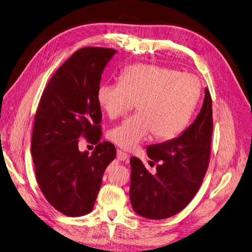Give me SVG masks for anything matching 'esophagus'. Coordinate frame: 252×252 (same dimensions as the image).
<instances>
[{"mask_svg":"<svg viewBox=\"0 0 252 252\" xmlns=\"http://www.w3.org/2000/svg\"><path fill=\"white\" fill-rule=\"evenodd\" d=\"M128 158V155L126 153H125V152H123L121 150H117V159L119 160V161H125V160H126Z\"/></svg>","mask_w":252,"mask_h":252,"instance_id":"obj_1","label":"esophagus"}]
</instances>
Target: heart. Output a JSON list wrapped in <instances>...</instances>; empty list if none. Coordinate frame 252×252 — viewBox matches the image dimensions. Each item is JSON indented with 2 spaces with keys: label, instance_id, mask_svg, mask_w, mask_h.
I'll return each mask as SVG.
<instances>
[{
  "label": "heart",
  "instance_id": "obj_1",
  "mask_svg": "<svg viewBox=\"0 0 252 252\" xmlns=\"http://www.w3.org/2000/svg\"><path fill=\"white\" fill-rule=\"evenodd\" d=\"M119 82L100 84L96 96L110 118L126 114L137 101L139 112L109 132L110 140L127 151L153 134L157 140L179 135L188 126L201 92L196 76L153 64L128 66L121 71Z\"/></svg>",
  "mask_w": 252,
  "mask_h": 252
}]
</instances>
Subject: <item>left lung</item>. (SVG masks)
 Listing matches in <instances>:
<instances>
[{"label":"left lung","mask_w":252,"mask_h":252,"mask_svg":"<svg viewBox=\"0 0 252 252\" xmlns=\"http://www.w3.org/2000/svg\"><path fill=\"white\" fill-rule=\"evenodd\" d=\"M212 107V97L205 88L204 101L193 123L174 139L149 145V158L159 163L155 175L148 172L139 158L129 160V200L137 215L161 220L180 213L192 200L209 163Z\"/></svg>","instance_id":"obj_1"}]
</instances>
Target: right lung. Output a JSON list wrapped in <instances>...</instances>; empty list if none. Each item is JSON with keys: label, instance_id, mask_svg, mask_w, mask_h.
<instances>
[{"label": "right lung", "instance_id": "1", "mask_svg": "<svg viewBox=\"0 0 252 252\" xmlns=\"http://www.w3.org/2000/svg\"><path fill=\"white\" fill-rule=\"evenodd\" d=\"M116 50L86 47L73 53L54 73L43 92L31 140L39 189L50 204L68 217L91 212L105 168L116 149L100 142L101 109L97 89ZM84 135L96 144L91 156L78 150Z\"/></svg>", "mask_w": 252, "mask_h": 252}]
</instances>
